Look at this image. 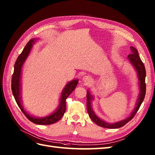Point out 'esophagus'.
Returning a JSON list of instances; mask_svg holds the SVG:
<instances>
[{
	"instance_id": "34e87169",
	"label": "esophagus",
	"mask_w": 155,
	"mask_h": 155,
	"mask_svg": "<svg viewBox=\"0 0 155 155\" xmlns=\"http://www.w3.org/2000/svg\"><path fill=\"white\" fill-rule=\"evenodd\" d=\"M90 80L91 78L88 77V76H84V77L83 78V81L84 82V83H88Z\"/></svg>"
}]
</instances>
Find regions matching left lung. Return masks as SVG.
<instances>
[{"label": "left lung", "instance_id": "8db88e82", "mask_svg": "<svg viewBox=\"0 0 155 155\" xmlns=\"http://www.w3.org/2000/svg\"><path fill=\"white\" fill-rule=\"evenodd\" d=\"M128 61L130 63L132 64L134 67V70L136 71L137 77H138V84H139V93L138 96L137 100L136 102L135 107L130 113V116H128L126 118L119 121L115 122L114 123H109L103 120L98 117L97 115L94 113V112L92 107V103L94 101V96L92 95L89 91H87V111L89 117L91 118L94 123H96L98 126L103 128H118L123 127L128 122H129L132 118L134 117V115L137 113L138 110L139 109L141 104L145 97L146 93V84H145V77H146V71L145 67L143 62L141 61V59L139 55L137 48L133 47H130V54L128 55L127 57Z\"/></svg>", "mask_w": 155, "mask_h": 155}]
</instances>
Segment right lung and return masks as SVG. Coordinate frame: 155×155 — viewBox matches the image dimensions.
<instances>
[{"instance_id": "right-lung-1", "label": "right lung", "mask_w": 155, "mask_h": 155, "mask_svg": "<svg viewBox=\"0 0 155 155\" xmlns=\"http://www.w3.org/2000/svg\"><path fill=\"white\" fill-rule=\"evenodd\" d=\"M39 40L38 38H32L29 41L25 47L23 49L21 54H20L15 62L14 67V72H13L12 81H11V88L13 96L17 103L18 106L21 108V110L29 120H31L33 123L37 124L47 125L57 123L63 116L66 111V99L73 91L77 85L78 84V80L74 79L65 85L63 89L61 92V94L59 99V104L56 110L48 114V116L44 117H37L28 113L22 107V86H21V79H22V70L23 64L30 54L32 49L33 45Z\"/></svg>"}]
</instances>
